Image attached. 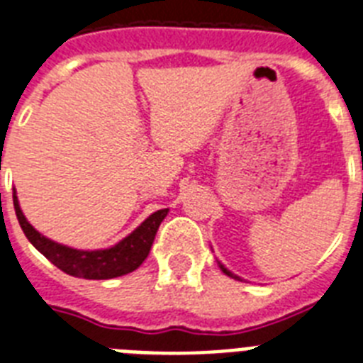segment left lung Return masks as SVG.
Listing matches in <instances>:
<instances>
[{"mask_svg": "<svg viewBox=\"0 0 363 363\" xmlns=\"http://www.w3.org/2000/svg\"><path fill=\"white\" fill-rule=\"evenodd\" d=\"M218 267H220V269H222V273H224V275L232 277V279H238V281H242L241 277H239V275H233L232 271L228 269V267H226V265H224V264H220V262H218Z\"/></svg>", "mask_w": 363, "mask_h": 363, "instance_id": "left-lung-1", "label": "left lung"}]
</instances>
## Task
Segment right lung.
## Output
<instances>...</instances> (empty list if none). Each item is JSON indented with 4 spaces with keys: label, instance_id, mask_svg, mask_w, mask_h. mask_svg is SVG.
Segmentation results:
<instances>
[{
    "label": "right lung",
    "instance_id": "obj_1",
    "mask_svg": "<svg viewBox=\"0 0 363 363\" xmlns=\"http://www.w3.org/2000/svg\"><path fill=\"white\" fill-rule=\"evenodd\" d=\"M13 203L22 232L45 258L50 259L58 269H62L67 275L79 277V279H92V281L115 279V277L128 275L131 271H135L147 259L160 224L169 211L160 209L152 213L141 226H137L130 235H125L122 241H118L113 247L82 250V248H73L52 241V239L45 238L43 233L37 232L20 209L16 190L13 192Z\"/></svg>",
    "mask_w": 363,
    "mask_h": 363
}]
</instances>
